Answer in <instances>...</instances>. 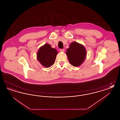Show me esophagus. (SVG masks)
<instances>
[{
	"mask_svg": "<svg viewBox=\"0 0 120 120\" xmlns=\"http://www.w3.org/2000/svg\"><path fill=\"white\" fill-rule=\"evenodd\" d=\"M60 51L61 52H64V49H60Z\"/></svg>",
	"mask_w": 120,
	"mask_h": 120,
	"instance_id": "34e87169",
	"label": "esophagus"
}]
</instances>
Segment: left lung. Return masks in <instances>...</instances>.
I'll return each instance as SVG.
<instances>
[{
    "label": "left lung",
    "instance_id": "1",
    "mask_svg": "<svg viewBox=\"0 0 120 120\" xmlns=\"http://www.w3.org/2000/svg\"><path fill=\"white\" fill-rule=\"evenodd\" d=\"M67 51L66 54L69 63L74 67L80 66L81 65L87 55L85 47L76 42L71 43Z\"/></svg>",
    "mask_w": 120,
    "mask_h": 120
}]
</instances>
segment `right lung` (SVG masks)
I'll list each match as a JSON object with an SVG mask.
<instances>
[{
  "instance_id": "add662e5",
  "label": "right lung",
  "mask_w": 120,
  "mask_h": 120,
  "mask_svg": "<svg viewBox=\"0 0 120 120\" xmlns=\"http://www.w3.org/2000/svg\"><path fill=\"white\" fill-rule=\"evenodd\" d=\"M57 52L50 45L45 44L41 46L37 53V58L40 64L45 68H49L55 62Z\"/></svg>"
}]
</instances>
